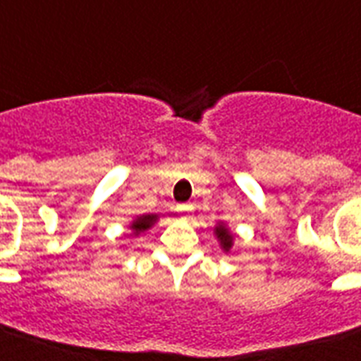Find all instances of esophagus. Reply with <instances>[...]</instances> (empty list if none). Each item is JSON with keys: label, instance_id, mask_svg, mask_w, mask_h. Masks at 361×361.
I'll return each mask as SVG.
<instances>
[{"label": "esophagus", "instance_id": "obj_1", "mask_svg": "<svg viewBox=\"0 0 361 361\" xmlns=\"http://www.w3.org/2000/svg\"><path fill=\"white\" fill-rule=\"evenodd\" d=\"M191 208H192L191 204H180V206H178V212L185 216V214H189V212H191Z\"/></svg>", "mask_w": 361, "mask_h": 361}]
</instances>
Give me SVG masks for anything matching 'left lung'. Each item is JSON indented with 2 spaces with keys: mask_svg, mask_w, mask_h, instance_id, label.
I'll list each match as a JSON object with an SVG mask.
<instances>
[{
  "mask_svg": "<svg viewBox=\"0 0 361 361\" xmlns=\"http://www.w3.org/2000/svg\"><path fill=\"white\" fill-rule=\"evenodd\" d=\"M214 235H216L221 250H224V252H231V247H233V244H235V242H233L235 240V236H233V233H231L229 227H227L224 221H219V224L214 227Z\"/></svg>",
  "mask_w": 361,
  "mask_h": 361,
  "instance_id": "1",
  "label": "left lung"
}]
</instances>
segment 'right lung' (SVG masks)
<instances>
[{
  "label": "right lung",
  "instance_id": "right-lung-1",
  "mask_svg": "<svg viewBox=\"0 0 361 361\" xmlns=\"http://www.w3.org/2000/svg\"><path fill=\"white\" fill-rule=\"evenodd\" d=\"M157 219H159L157 214H144V216H137L136 219L130 224L132 235L137 236L140 233H145L147 229H151V227L157 224Z\"/></svg>",
  "mask_w": 361,
  "mask_h": 361
}]
</instances>
